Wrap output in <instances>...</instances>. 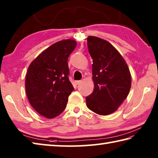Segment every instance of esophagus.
<instances>
[{
    "instance_id": "1",
    "label": "esophagus",
    "mask_w": 158,
    "mask_h": 158,
    "mask_svg": "<svg viewBox=\"0 0 158 158\" xmlns=\"http://www.w3.org/2000/svg\"><path fill=\"white\" fill-rule=\"evenodd\" d=\"M81 80H79V81H75V84L77 85H79V84H81Z\"/></svg>"
}]
</instances>
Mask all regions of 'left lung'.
Masks as SVG:
<instances>
[{
	"instance_id": "left-lung-1",
	"label": "left lung",
	"mask_w": 158,
	"mask_h": 158,
	"mask_svg": "<svg viewBox=\"0 0 158 158\" xmlns=\"http://www.w3.org/2000/svg\"><path fill=\"white\" fill-rule=\"evenodd\" d=\"M88 52L93 59L94 87L86 97V105L100 115L114 113L127 99L131 87L128 65L120 53L106 40L89 36Z\"/></svg>"
}]
</instances>
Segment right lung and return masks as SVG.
<instances>
[{
    "label": "right lung",
    "instance_id": "right-lung-1",
    "mask_svg": "<svg viewBox=\"0 0 158 158\" xmlns=\"http://www.w3.org/2000/svg\"><path fill=\"white\" fill-rule=\"evenodd\" d=\"M77 45L65 39L52 44L31 63L26 74L27 99L37 113L48 119L59 115L74 90L70 81L68 59Z\"/></svg>",
    "mask_w": 158,
    "mask_h": 158
}]
</instances>
